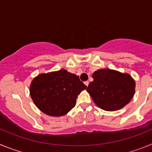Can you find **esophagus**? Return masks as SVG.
Here are the masks:
<instances>
[{
  "instance_id": "obj_1",
  "label": "esophagus",
  "mask_w": 152,
  "mask_h": 152,
  "mask_svg": "<svg viewBox=\"0 0 152 152\" xmlns=\"http://www.w3.org/2000/svg\"><path fill=\"white\" fill-rule=\"evenodd\" d=\"M84 84H85L86 86H87V87H88V84H89V81H88V80H87V81H84Z\"/></svg>"
}]
</instances>
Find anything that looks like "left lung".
I'll use <instances>...</instances> for the list:
<instances>
[{"instance_id": "1", "label": "left lung", "mask_w": 152, "mask_h": 152, "mask_svg": "<svg viewBox=\"0 0 152 152\" xmlns=\"http://www.w3.org/2000/svg\"><path fill=\"white\" fill-rule=\"evenodd\" d=\"M87 88L96 105L106 111H115L128 104L135 94V83L129 74L99 69Z\"/></svg>"}]
</instances>
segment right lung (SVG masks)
I'll use <instances>...</instances> for the list:
<instances>
[{"mask_svg":"<svg viewBox=\"0 0 152 152\" xmlns=\"http://www.w3.org/2000/svg\"><path fill=\"white\" fill-rule=\"evenodd\" d=\"M86 88L78 76L61 69L39 75L31 83L29 92L35 105L42 112L61 116L75 107L77 95Z\"/></svg>","mask_w":152,"mask_h":152,"instance_id":"obj_1","label":"right lung"}]
</instances>
